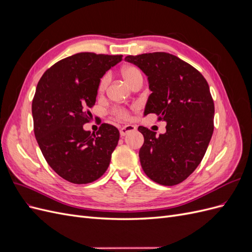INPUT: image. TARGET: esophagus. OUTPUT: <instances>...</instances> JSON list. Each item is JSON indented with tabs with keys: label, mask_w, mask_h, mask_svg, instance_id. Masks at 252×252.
<instances>
[{
	"label": "esophagus",
	"mask_w": 252,
	"mask_h": 252,
	"mask_svg": "<svg viewBox=\"0 0 252 252\" xmlns=\"http://www.w3.org/2000/svg\"><path fill=\"white\" fill-rule=\"evenodd\" d=\"M134 130H135V126H133V125H126V126H123V127L120 129V134H121V136H125L129 132L134 131Z\"/></svg>",
	"instance_id": "1"
}]
</instances>
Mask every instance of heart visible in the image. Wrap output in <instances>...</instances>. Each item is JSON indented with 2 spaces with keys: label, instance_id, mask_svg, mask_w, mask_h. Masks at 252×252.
Listing matches in <instances>:
<instances>
[{
  "label": "heart",
  "instance_id": "1",
  "mask_svg": "<svg viewBox=\"0 0 252 252\" xmlns=\"http://www.w3.org/2000/svg\"><path fill=\"white\" fill-rule=\"evenodd\" d=\"M121 74L123 79L125 80V82L128 84V85L132 86V84L136 81L139 80H143V73L142 71L139 69L138 67L132 66V65H127L124 66L123 68L121 69ZM107 83H108V78L107 75H105L103 77L98 83V86H97V90L102 93V91L105 90L106 86H107ZM117 114L120 118H126L127 117V113L124 110H117Z\"/></svg>",
  "mask_w": 252,
  "mask_h": 252
}]
</instances>
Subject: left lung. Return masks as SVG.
Segmentation results:
<instances>
[{"mask_svg": "<svg viewBox=\"0 0 252 252\" xmlns=\"http://www.w3.org/2000/svg\"><path fill=\"white\" fill-rule=\"evenodd\" d=\"M127 62L147 75L150 95L144 116L156 113L166 132L140 126L139 157L147 177L164 186L180 184L205 156L213 133L215 104L207 81L194 67L167 52L128 56Z\"/></svg>", "mask_w": 252, "mask_h": 252, "instance_id": "left-lung-1", "label": "left lung"}]
</instances>
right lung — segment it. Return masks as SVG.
<instances>
[{"label":"right lung","mask_w":252,"mask_h":252,"mask_svg":"<svg viewBox=\"0 0 252 252\" xmlns=\"http://www.w3.org/2000/svg\"><path fill=\"white\" fill-rule=\"evenodd\" d=\"M123 56L80 52L59 61L37 83L32 101L34 135L48 165L61 178L87 184L107 170L120 132L102 124L84 130L103 75Z\"/></svg>","instance_id":"obj_1"}]
</instances>
